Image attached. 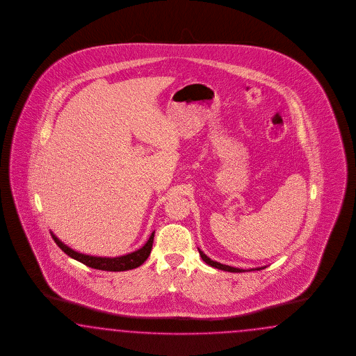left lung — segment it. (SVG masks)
Masks as SVG:
<instances>
[{"label": "left lung", "instance_id": "1", "mask_svg": "<svg viewBox=\"0 0 356 356\" xmlns=\"http://www.w3.org/2000/svg\"><path fill=\"white\" fill-rule=\"evenodd\" d=\"M198 252H200V256L202 257V259L205 261L207 265H210V266H213V268H216V269L219 270H225V271H231V273H241V271H244L243 269H236V268H231V266H227V265H223V264H219V262H216V261H213V259H209L207 256H206L205 253L201 250V249H198ZM264 269V268H257L256 270Z\"/></svg>", "mask_w": 356, "mask_h": 356}]
</instances>
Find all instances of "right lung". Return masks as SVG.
<instances>
[{
	"instance_id": "1",
	"label": "right lung",
	"mask_w": 356,
	"mask_h": 356,
	"mask_svg": "<svg viewBox=\"0 0 356 356\" xmlns=\"http://www.w3.org/2000/svg\"><path fill=\"white\" fill-rule=\"evenodd\" d=\"M52 237H54V243L69 257L76 259V261L82 262L83 265L90 266L92 269L106 270V271H125V270L138 268L150 256L152 243H154V232H152L150 238L147 240V243L138 250H136L130 254H127V256L115 257V259H106V257H92V256H86V254L74 252L73 249H70L63 244L57 237L54 236V234H52Z\"/></svg>"
}]
</instances>
